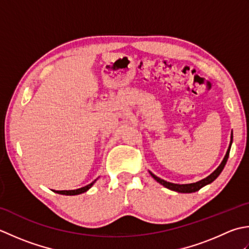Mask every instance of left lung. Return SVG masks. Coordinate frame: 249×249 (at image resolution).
I'll use <instances>...</instances> for the list:
<instances>
[{
    "label": "left lung",
    "mask_w": 249,
    "mask_h": 249,
    "mask_svg": "<svg viewBox=\"0 0 249 249\" xmlns=\"http://www.w3.org/2000/svg\"><path fill=\"white\" fill-rule=\"evenodd\" d=\"M232 139L233 136L231 135V143H232ZM231 143H230V146L229 148H228L227 150V154L225 156L224 160H222V162L220 163V165L217 167V169L213 172V173L211 175H209L206 177V178L202 179L200 181H196V182H194V184H185V185H179V184H173V182H169V181H165L163 179L159 178V177H157L156 175H154L153 173H150V175L154 177V178L160 182L161 185H163L164 187H166L167 189H171L173 191H177V192H182V194H191V192H196L197 190H200L202 187H204L205 185L207 184H211L212 181H214L218 176H219V174L221 173V171L224 170V167L227 163V160L228 158H229V153H230V148H231Z\"/></svg>",
    "instance_id": "obj_1"
}]
</instances>
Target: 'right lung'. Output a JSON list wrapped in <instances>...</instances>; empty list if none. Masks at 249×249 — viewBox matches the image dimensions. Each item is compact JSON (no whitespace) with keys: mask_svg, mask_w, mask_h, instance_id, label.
<instances>
[{"mask_svg":"<svg viewBox=\"0 0 249 249\" xmlns=\"http://www.w3.org/2000/svg\"><path fill=\"white\" fill-rule=\"evenodd\" d=\"M95 181V180H94ZM94 181L91 182V184L87 185L83 187V188H79V189H75V190H53L54 192H57L59 195H65V196H76V195H80V194H84V192L87 191L88 189L91 188V186L94 184Z\"/></svg>","mask_w":249,"mask_h":249,"instance_id":"add662e5","label":"right lung"}]
</instances>
